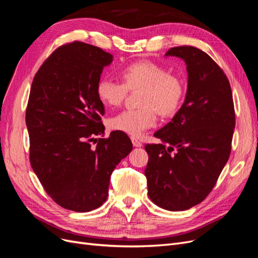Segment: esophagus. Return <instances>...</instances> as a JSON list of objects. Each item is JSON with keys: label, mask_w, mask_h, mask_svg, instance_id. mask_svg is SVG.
I'll return each instance as SVG.
<instances>
[{"label": "esophagus", "mask_w": 258, "mask_h": 258, "mask_svg": "<svg viewBox=\"0 0 258 258\" xmlns=\"http://www.w3.org/2000/svg\"><path fill=\"white\" fill-rule=\"evenodd\" d=\"M131 141H132V144H134V146H136V147H141L142 146L141 141H139V140L136 139V138H131Z\"/></svg>", "instance_id": "esophagus-1"}]
</instances>
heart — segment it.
<instances>
[{"instance_id": "1", "label": "heart", "mask_w": 258, "mask_h": 258, "mask_svg": "<svg viewBox=\"0 0 258 258\" xmlns=\"http://www.w3.org/2000/svg\"><path fill=\"white\" fill-rule=\"evenodd\" d=\"M122 83L100 79L97 83V97L105 106L122 103L128 91L139 93L138 110L123 111L108 120L112 130L131 137H140L156 123V114L160 117L173 116L184 98L183 81L175 74L150 60H141L124 67L120 71Z\"/></svg>"}]
</instances>
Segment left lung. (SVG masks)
Here are the masks:
<instances>
[{
  "label": "left lung",
  "mask_w": 258,
  "mask_h": 258,
  "mask_svg": "<svg viewBox=\"0 0 258 258\" xmlns=\"http://www.w3.org/2000/svg\"><path fill=\"white\" fill-rule=\"evenodd\" d=\"M185 61L188 84L185 101L169 123L146 144L148 197L169 211L200 204L213 189L229 159L236 124L227 76L208 53L194 46L167 51Z\"/></svg>",
  "instance_id": "8db88e82"
}]
</instances>
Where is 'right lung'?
I'll return each instance as SVG.
<instances>
[{"mask_svg": "<svg viewBox=\"0 0 258 258\" xmlns=\"http://www.w3.org/2000/svg\"><path fill=\"white\" fill-rule=\"evenodd\" d=\"M112 61L111 53L75 41L44 61L31 86L26 111L31 167L48 196L75 212L103 205L112 172L132 151L126 134L102 138L104 105L96 87Z\"/></svg>", "mask_w": 258, "mask_h": 258, "instance_id": "obj_1", "label": "right lung"}]
</instances>
